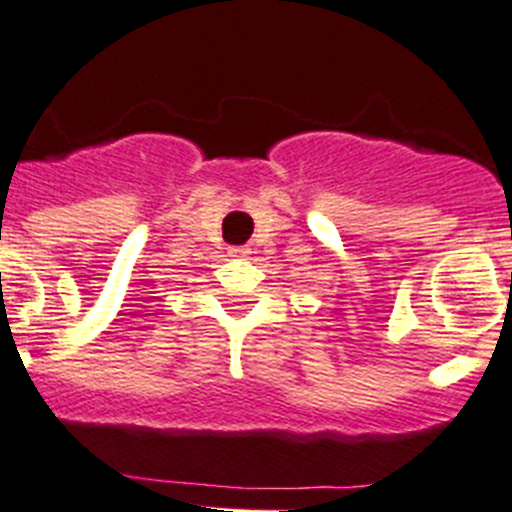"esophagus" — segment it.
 I'll return each mask as SVG.
<instances>
[{
	"label": "esophagus",
	"instance_id": "34e87169",
	"mask_svg": "<svg viewBox=\"0 0 512 512\" xmlns=\"http://www.w3.org/2000/svg\"><path fill=\"white\" fill-rule=\"evenodd\" d=\"M229 255L237 257V260H247V257H250V250H247V247H232V250H229Z\"/></svg>",
	"mask_w": 512,
	"mask_h": 512
}]
</instances>
